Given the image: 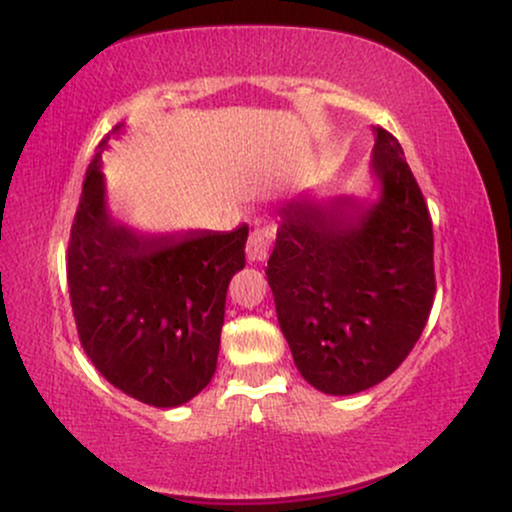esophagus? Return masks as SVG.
Here are the masks:
<instances>
[{
    "label": "esophagus",
    "instance_id": "obj_1",
    "mask_svg": "<svg viewBox=\"0 0 512 512\" xmlns=\"http://www.w3.org/2000/svg\"><path fill=\"white\" fill-rule=\"evenodd\" d=\"M272 228H255L248 238V260L250 262H264L269 257V248H272Z\"/></svg>",
    "mask_w": 512,
    "mask_h": 512
}]
</instances>
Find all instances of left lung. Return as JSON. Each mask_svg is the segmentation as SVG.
Listing matches in <instances>:
<instances>
[{
  "mask_svg": "<svg viewBox=\"0 0 512 512\" xmlns=\"http://www.w3.org/2000/svg\"><path fill=\"white\" fill-rule=\"evenodd\" d=\"M373 170L383 195L366 209L351 197L332 207L284 204L267 262L293 361L327 395L383 383L419 342L433 308L431 214L402 146L383 127H375Z\"/></svg>",
  "mask_w": 512,
  "mask_h": 512,
  "instance_id": "obj_1",
  "label": "left lung"
}]
</instances>
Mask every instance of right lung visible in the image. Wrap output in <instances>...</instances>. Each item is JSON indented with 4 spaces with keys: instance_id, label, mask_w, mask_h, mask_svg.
Here are the masks:
<instances>
[{
    "instance_id": "right-lung-1",
    "label": "right lung",
    "mask_w": 512,
    "mask_h": 512,
    "mask_svg": "<svg viewBox=\"0 0 512 512\" xmlns=\"http://www.w3.org/2000/svg\"><path fill=\"white\" fill-rule=\"evenodd\" d=\"M103 149L105 139L69 233L76 332L110 385L151 407H178L216 373L226 291L245 267L248 226L182 238H142L117 226L105 211Z\"/></svg>"
}]
</instances>
